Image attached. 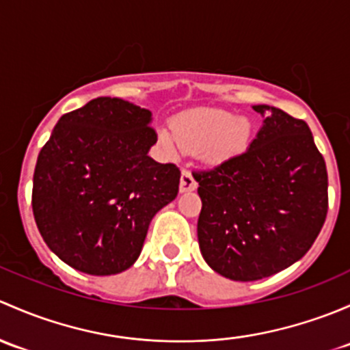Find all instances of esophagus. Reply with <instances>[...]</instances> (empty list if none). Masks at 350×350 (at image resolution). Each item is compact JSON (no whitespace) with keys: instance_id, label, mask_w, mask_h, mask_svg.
Masks as SVG:
<instances>
[{"instance_id":"34e87169","label":"esophagus","mask_w":350,"mask_h":350,"mask_svg":"<svg viewBox=\"0 0 350 350\" xmlns=\"http://www.w3.org/2000/svg\"><path fill=\"white\" fill-rule=\"evenodd\" d=\"M197 189V182L193 178L192 172L183 168L182 176H180V192H192Z\"/></svg>"}]
</instances>
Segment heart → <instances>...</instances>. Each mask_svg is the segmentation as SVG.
<instances>
[{
	"label": "heart",
	"instance_id": "obj_1",
	"mask_svg": "<svg viewBox=\"0 0 350 350\" xmlns=\"http://www.w3.org/2000/svg\"><path fill=\"white\" fill-rule=\"evenodd\" d=\"M161 146L170 157L180 150L200 153L208 163H221L241 154L250 145L251 124L247 118L214 107H199L175 118L174 131L161 128Z\"/></svg>",
	"mask_w": 350,
	"mask_h": 350
}]
</instances>
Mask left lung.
Wrapping results in <instances>:
<instances>
[{
    "mask_svg": "<svg viewBox=\"0 0 350 350\" xmlns=\"http://www.w3.org/2000/svg\"><path fill=\"white\" fill-rule=\"evenodd\" d=\"M265 118L244 153L193 172L200 253L234 282L271 276L304 258L327 217V168L304 120L258 104Z\"/></svg>",
    "mask_w": 350,
    "mask_h": 350,
    "instance_id": "left-lung-1",
    "label": "left lung"
}]
</instances>
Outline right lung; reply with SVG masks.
Listing matches in <instances>:
<instances>
[{"instance_id":"obj_1","label":"right lung","mask_w":350,"mask_h":350,"mask_svg":"<svg viewBox=\"0 0 350 350\" xmlns=\"http://www.w3.org/2000/svg\"><path fill=\"white\" fill-rule=\"evenodd\" d=\"M151 113L118 97H97L64 114L38 153L35 222L64 262L96 276L138 259L151 219L178 193L180 170L148 157Z\"/></svg>"}]
</instances>
